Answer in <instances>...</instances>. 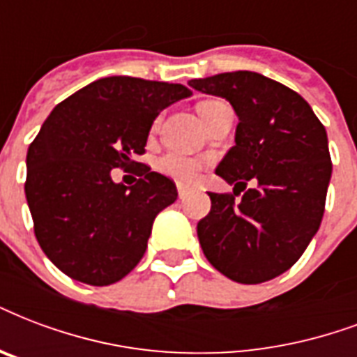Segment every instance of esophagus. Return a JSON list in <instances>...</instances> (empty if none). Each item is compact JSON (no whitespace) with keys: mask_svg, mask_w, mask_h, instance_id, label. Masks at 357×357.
<instances>
[{"mask_svg":"<svg viewBox=\"0 0 357 357\" xmlns=\"http://www.w3.org/2000/svg\"><path fill=\"white\" fill-rule=\"evenodd\" d=\"M189 192H190L189 187H185V185H178L179 198H185V197H187V195H189Z\"/></svg>","mask_w":357,"mask_h":357,"instance_id":"obj_1","label":"esophagus"}]
</instances>
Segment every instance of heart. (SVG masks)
<instances>
[{"label": "heart", "instance_id": "obj_1", "mask_svg": "<svg viewBox=\"0 0 357 357\" xmlns=\"http://www.w3.org/2000/svg\"><path fill=\"white\" fill-rule=\"evenodd\" d=\"M219 105H222L221 100H204V102H200L198 105L200 118H208V114L213 110L215 106ZM206 165H208L206 157H189V155L181 153H168L157 162V168L165 176H170V178H174L179 183H192L200 176V172H202Z\"/></svg>", "mask_w": 357, "mask_h": 357}]
</instances>
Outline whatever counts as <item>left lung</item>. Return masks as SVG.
<instances>
[{
    "label": "left lung",
    "mask_w": 357,
    "mask_h": 357,
    "mask_svg": "<svg viewBox=\"0 0 357 357\" xmlns=\"http://www.w3.org/2000/svg\"><path fill=\"white\" fill-rule=\"evenodd\" d=\"M189 86L227 99L239 119L236 144L215 174L234 189L257 183L238 202L208 192L211 209L197 227L204 255L232 281H269L298 262L322 222L331 179L326 129L301 95L252 70Z\"/></svg>",
    "instance_id": "obj_1"
}]
</instances>
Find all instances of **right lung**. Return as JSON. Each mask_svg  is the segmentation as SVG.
Wrapping results in <instances>:
<instances>
[{
    "mask_svg": "<svg viewBox=\"0 0 357 357\" xmlns=\"http://www.w3.org/2000/svg\"><path fill=\"white\" fill-rule=\"evenodd\" d=\"M190 95L181 84L106 76L46 118L27 149L26 198L40 249L65 275L106 287L142 260L155 217L178 190L140 162L135 185L116 183L110 174L129 168L155 118Z\"/></svg>",
    "mask_w": 357,
    "mask_h": 357,
    "instance_id": "1",
    "label": "right lung"
}]
</instances>
